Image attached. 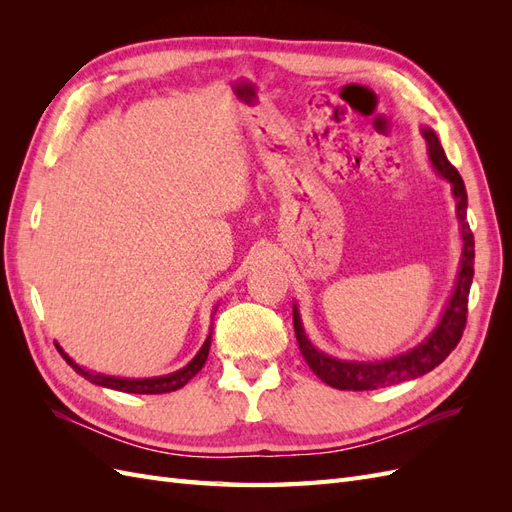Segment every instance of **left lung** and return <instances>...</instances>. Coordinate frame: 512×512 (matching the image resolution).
Instances as JSON below:
<instances>
[{"instance_id":"8db88e82","label":"left lung","mask_w":512,"mask_h":512,"mask_svg":"<svg viewBox=\"0 0 512 512\" xmlns=\"http://www.w3.org/2000/svg\"><path fill=\"white\" fill-rule=\"evenodd\" d=\"M423 136L427 141L429 158L433 166L438 168V173L444 179L451 181L453 194L457 200V215L461 220V239H463V258H461V269H459V280H457L455 292L451 301H448V307L438 324V329L433 331L421 346L406 354H399L395 359L378 361V363L339 361V359H333V356L318 352L305 337L299 312L297 307H294L292 324H294V335H297V344L303 359L309 365V369H312L322 382L333 386V389L374 391V389H384V386L423 376L433 367H438L446 356L457 348L463 329H466L468 297H470V286L474 277V235L470 230V224L466 222L468 192H466V185H463L461 175L457 173V168L446 160V153L438 141L436 132L427 128L423 130Z\"/></svg>"}]
</instances>
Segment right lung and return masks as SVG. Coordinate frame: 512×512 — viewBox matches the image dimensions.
Instances as JSON below:
<instances>
[{"label":"right lung","instance_id":"right-lung-1","mask_svg":"<svg viewBox=\"0 0 512 512\" xmlns=\"http://www.w3.org/2000/svg\"><path fill=\"white\" fill-rule=\"evenodd\" d=\"M209 348H211V335L207 337V342L203 344V348L198 350L194 359L183 369L175 371V374L160 376V378H149V380H123V378L100 376V374H91V371H85L83 367L76 365L64 350L57 346L59 354L64 356L66 363L76 371V374H81L85 380L100 384V386H106V389H115V391H123V393H136V395H160V393H170V391L181 389L183 384H188V380H192L198 374V371L203 369L207 356H209Z\"/></svg>","mask_w":512,"mask_h":512}]
</instances>
